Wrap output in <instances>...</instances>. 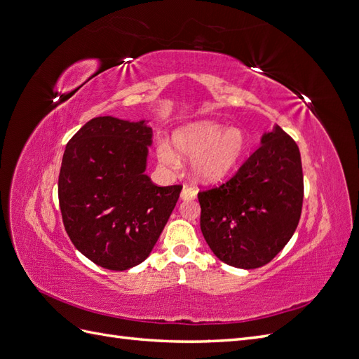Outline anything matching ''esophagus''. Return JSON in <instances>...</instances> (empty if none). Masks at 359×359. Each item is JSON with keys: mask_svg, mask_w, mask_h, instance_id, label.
I'll use <instances>...</instances> for the list:
<instances>
[{"mask_svg": "<svg viewBox=\"0 0 359 359\" xmlns=\"http://www.w3.org/2000/svg\"><path fill=\"white\" fill-rule=\"evenodd\" d=\"M196 196H197V189L193 188V187H189V185H185L182 189L180 198L182 200H193V198H196Z\"/></svg>", "mask_w": 359, "mask_h": 359, "instance_id": "obj_1", "label": "esophagus"}]
</instances>
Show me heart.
Instances as JSON below:
<instances>
[{
  "mask_svg": "<svg viewBox=\"0 0 359 359\" xmlns=\"http://www.w3.org/2000/svg\"><path fill=\"white\" fill-rule=\"evenodd\" d=\"M172 148L159 147V159L177 166V156L194 157L193 172L203 182H220L236 168L246 149L245 133L240 128H224L215 122H194L174 131Z\"/></svg>",
  "mask_w": 359,
  "mask_h": 359,
  "instance_id": "b5f03b06",
  "label": "heart"
}]
</instances>
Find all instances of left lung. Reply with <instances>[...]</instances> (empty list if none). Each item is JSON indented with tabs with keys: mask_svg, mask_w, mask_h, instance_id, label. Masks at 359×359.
<instances>
[{
	"mask_svg": "<svg viewBox=\"0 0 359 359\" xmlns=\"http://www.w3.org/2000/svg\"><path fill=\"white\" fill-rule=\"evenodd\" d=\"M304 183L298 145L275 127L224 183L198 191L200 229L223 263L268 264L298 226Z\"/></svg>",
	"mask_w": 359,
	"mask_h": 359,
	"instance_id": "left-lung-1",
	"label": "left lung"
}]
</instances>
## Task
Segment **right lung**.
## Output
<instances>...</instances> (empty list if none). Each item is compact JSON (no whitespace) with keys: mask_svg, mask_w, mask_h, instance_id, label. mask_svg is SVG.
<instances>
[{"mask_svg":"<svg viewBox=\"0 0 359 359\" xmlns=\"http://www.w3.org/2000/svg\"><path fill=\"white\" fill-rule=\"evenodd\" d=\"M153 130L111 116L88 121L65 147L57 180L64 228L88 260L127 271L153 251L182 185L147 174Z\"/></svg>","mask_w":359,"mask_h":359,"instance_id":"obj_1","label":"right lung"}]
</instances>
